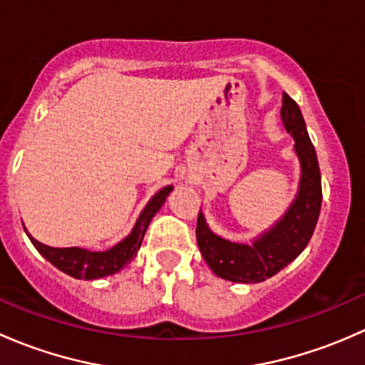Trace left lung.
<instances>
[{
  "mask_svg": "<svg viewBox=\"0 0 365 365\" xmlns=\"http://www.w3.org/2000/svg\"><path fill=\"white\" fill-rule=\"evenodd\" d=\"M281 120L286 132L295 139L293 150L300 162L297 196L284 215L251 244H238L213 233L200 210L197 245L213 274L226 281L242 284L267 281L297 259L314 233L322 210V175L304 116L288 93L282 97Z\"/></svg>",
  "mask_w": 365,
  "mask_h": 365,
  "instance_id": "left-lung-1",
  "label": "left lung"
}]
</instances>
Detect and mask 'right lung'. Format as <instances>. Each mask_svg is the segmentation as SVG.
Segmentation results:
<instances>
[{
    "label": "right lung",
    "mask_w": 365,
    "mask_h": 365,
    "mask_svg": "<svg viewBox=\"0 0 365 365\" xmlns=\"http://www.w3.org/2000/svg\"><path fill=\"white\" fill-rule=\"evenodd\" d=\"M171 190L173 185H165L162 187L159 192L153 194L152 200L146 203L143 212L139 213L130 233L123 240L118 242L116 245H113L111 249H108V251H90V249L83 247H51V245L35 240L28 233L26 227L24 231L29 240H31V244L35 245L36 251L42 254L51 264H54L58 270L63 272V274L73 279H84V281L108 277V275L120 272L138 254L150 222L155 217V213L162 208V205L165 203Z\"/></svg>",
    "instance_id": "1"
}]
</instances>
